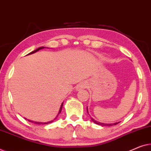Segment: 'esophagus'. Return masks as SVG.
Masks as SVG:
<instances>
[{"mask_svg": "<svg viewBox=\"0 0 151 151\" xmlns=\"http://www.w3.org/2000/svg\"><path fill=\"white\" fill-rule=\"evenodd\" d=\"M86 88V84L85 83H81L78 85L76 90H82V89H85Z\"/></svg>", "mask_w": 151, "mask_h": 151, "instance_id": "1", "label": "esophagus"}]
</instances>
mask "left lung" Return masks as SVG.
<instances>
[{"mask_svg": "<svg viewBox=\"0 0 151 151\" xmlns=\"http://www.w3.org/2000/svg\"><path fill=\"white\" fill-rule=\"evenodd\" d=\"M87 111H88V107H87ZM91 119H92V120L94 122V123H96V124H99V125H101V126H103V127H111V126H113V125H116L118 123H119L120 122H116V123H111V124H106V123H101V122H97V121H96L95 120H94L92 118H91Z\"/></svg>", "mask_w": 151, "mask_h": 151, "instance_id": "8db88e82", "label": "left lung"}]
</instances>
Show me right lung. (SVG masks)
<instances>
[{"instance_id":"obj_1","label":"right lung","mask_w":151,"mask_h":151,"mask_svg":"<svg viewBox=\"0 0 151 151\" xmlns=\"http://www.w3.org/2000/svg\"><path fill=\"white\" fill-rule=\"evenodd\" d=\"M42 48H44L43 46H42V47H40V48H37V49L35 50H33V51H32V52H31L30 53H29L28 55H29V54H33V53H35V52L38 51V50H41V49H42ZM63 103H62V104H61L60 109H59V113H58V114H57V116H56V118H55L54 119V120H55V119H56V118H57V116H59V114L61 113V109H62V107H63ZM54 120H53L50 121V122H34V121H32V120H29V122H32V123H34V124H49V123H51V122H53V121H54Z\"/></svg>"}]
</instances>
